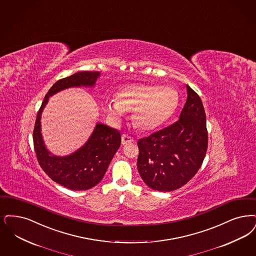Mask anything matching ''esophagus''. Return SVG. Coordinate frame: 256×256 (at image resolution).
Masks as SVG:
<instances>
[{"label": "esophagus", "mask_w": 256, "mask_h": 256, "mask_svg": "<svg viewBox=\"0 0 256 256\" xmlns=\"http://www.w3.org/2000/svg\"><path fill=\"white\" fill-rule=\"evenodd\" d=\"M132 142H134V139L130 136L126 135V134L122 135V144H128L132 143Z\"/></svg>", "instance_id": "1"}]
</instances>
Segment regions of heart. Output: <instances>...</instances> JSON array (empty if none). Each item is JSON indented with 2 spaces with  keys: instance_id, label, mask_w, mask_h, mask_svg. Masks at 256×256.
<instances>
[{
  "instance_id": "obj_1",
  "label": "heart",
  "mask_w": 256,
  "mask_h": 256,
  "mask_svg": "<svg viewBox=\"0 0 256 256\" xmlns=\"http://www.w3.org/2000/svg\"><path fill=\"white\" fill-rule=\"evenodd\" d=\"M179 102L178 92L172 86L155 84H128L116 93V100L104 102V110L119 121L126 110H132V121L143 130H154L174 114Z\"/></svg>"
}]
</instances>
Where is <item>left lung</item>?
Wrapping results in <instances>:
<instances>
[{"label": "left lung", "instance_id": "obj_1", "mask_svg": "<svg viewBox=\"0 0 256 256\" xmlns=\"http://www.w3.org/2000/svg\"><path fill=\"white\" fill-rule=\"evenodd\" d=\"M186 92L179 120L138 141V172L144 182L158 192H172L186 184L201 168L206 152L204 106L188 86Z\"/></svg>", "mask_w": 256, "mask_h": 256}]
</instances>
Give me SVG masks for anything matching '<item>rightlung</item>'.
Masks as SVG:
<instances>
[{"instance_id":"right-lung-1","label":"right lung","mask_w":256,"mask_h":256,"mask_svg":"<svg viewBox=\"0 0 256 256\" xmlns=\"http://www.w3.org/2000/svg\"><path fill=\"white\" fill-rule=\"evenodd\" d=\"M98 72H77L55 82L42 102L33 130L34 150L42 170L52 180L72 190H86L100 183L121 144V133L98 123L90 139L75 152L56 156L46 148L41 133V114L48 98L73 86H94Z\"/></svg>"}]
</instances>
